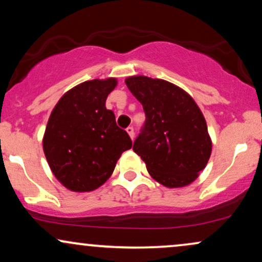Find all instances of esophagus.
<instances>
[{
  "instance_id": "34e87169",
  "label": "esophagus",
  "mask_w": 262,
  "mask_h": 262,
  "mask_svg": "<svg viewBox=\"0 0 262 262\" xmlns=\"http://www.w3.org/2000/svg\"><path fill=\"white\" fill-rule=\"evenodd\" d=\"M127 133L129 134V137H130V139L133 140L134 139V128L133 127H128L127 128Z\"/></svg>"
}]
</instances>
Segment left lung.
I'll list each match as a JSON object with an SVG mask.
<instances>
[{
    "mask_svg": "<svg viewBox=\"0 0 262 262\" xmlns=\"http://www.w3.org/2000/svg\"><path fill=\"white\" fill-rule=\"evenodd\" d=\"M125 84L146 116L133 150L145 162L149 174L167 188L193 183L212 151L199 106L187 91L167 80L133 75Z\"/></svg>",
    "mask_w": 262,
    "mask_h": 262,
    "instance_id": "8db88e82",
    "label": "left lung"
}]
</instances>
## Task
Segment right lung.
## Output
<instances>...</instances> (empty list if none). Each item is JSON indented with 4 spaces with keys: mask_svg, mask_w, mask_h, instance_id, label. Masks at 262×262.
<instances>
[{
    "mask_svg": "<svg viewBox=\"0 0 262 262\" xmlns=\"http://www.w3.org/2000/svg\"><path fill=\"white\" fill-rule=\"evenodd\" d=\"M116 78L84 81L72 88L53 107L42 147L55 177L77 193L93 191L111 177L132 140L106 108Z\"/></svg>",
    "mask_w": 262,
    "mask_h": 262,
    "instance_id": "right-lung-1",
    "label": "right lung"
}]
</instances>
